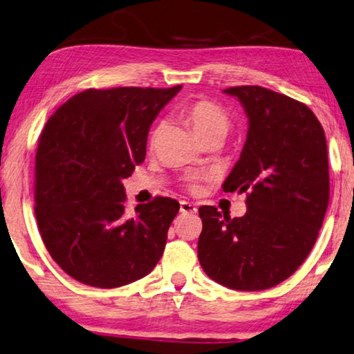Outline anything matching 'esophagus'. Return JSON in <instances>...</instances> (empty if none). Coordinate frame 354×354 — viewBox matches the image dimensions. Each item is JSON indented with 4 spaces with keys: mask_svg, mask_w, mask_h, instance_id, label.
Wrapping results in <instances>:
<instances>
[{
    "mask_svg": "<svg viewBox=\"0 0 354 354\" xmlns=\"http://www.w3.org/2000/svg\"><path fill=\"white\" fill-rule=\"evenodd\" d=\"M180 210H181V214H194L198 209H196L194 204L187 203V201H181Z\"/></svg>",
    "mask_w": 354,
    "mask_h": 354,
    "instance_id": "1",
    "label": "esophagus"
}]
</instances>
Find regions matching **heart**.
Here are the masks:
<instances>
[{"instance_id":"b5f03b06","label":"heart","mask_w":354,"mask_h":354,"mask_svg":"<svg viewBox=\"0 0 354 354\" xmlns=\"http://www.w3.org/2000/svg\"><path fill=\"white\" fill-rule=\"evenodd\" d=\"M180 118L185 124L189 125L192 132L199 137L201 142L210 137L225 138L230 131V118L222 106L210 100H194L186 102L181 107ZM163 131V124H156L150 133L149 145L153 147L160 132ZM187 186L191 189H198V178H189Z\"/></svg>"}]
</instances>
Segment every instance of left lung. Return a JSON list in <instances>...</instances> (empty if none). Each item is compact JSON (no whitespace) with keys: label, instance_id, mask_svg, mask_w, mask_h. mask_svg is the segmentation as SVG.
<instances>
[{"label":"left lung","instance_id":"obj_1","mask_svg":"<svg viewBox=\"0 0 354 354\" xmlns=\"http://www.w3.org/2000/svg\"><path fill=\"white\" fill-rule=\"evenodd\" d=\"M241 102L248 133L225 192H247L232 218L201 205L198 258L210 279L235 290L283 283L314 247L330 199L325 132L302 102L261 86L223 89Z\"/></svg>","mask_w":354,"mask_h":354}]
</instances>
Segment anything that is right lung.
I'll list each match as a JSON object with an SVG mask.
<instances>
[{
	"label": "right lung",
	"mask_w": 354,
	"mask_h": 354,
	"mask_svg": "<svg viewBox=\"0 0 354 354\" xmlns=\"http://www.w3.org/2000/svg\"><path fill=\"white\" fill-rule=\"evenodd\" d=\"M180 89H86L58 107L40 133L39 232L53 261L80 283L131 284L162 258L180 203L158 196L129 216L122 180L145 160L150 125Z\"/></svg>",
	"instance_id": "right-lung-1"
}]
</instances>
